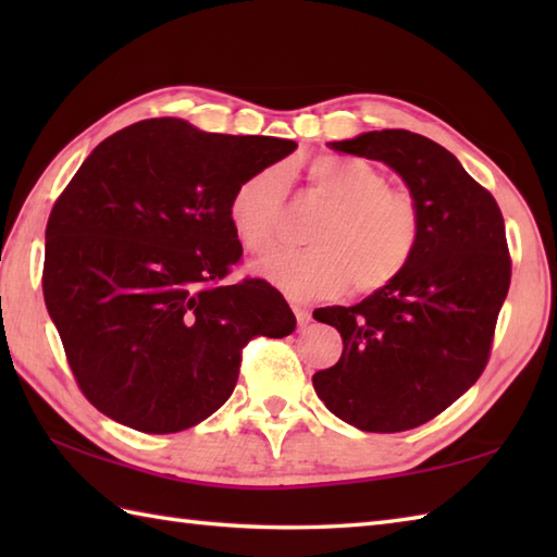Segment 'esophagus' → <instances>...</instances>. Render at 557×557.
I'll list each match as a JSON object with an SVG mask.
<instances>
[{"label": "esophagus", "mask_w": 557, "mask_h": 557, "mask_svg": "<svg viewBox=\"0 0 557 557\" xmlns=\"http://www.w3.org/2000/svg\"><path fill=\"white\" fill-rule=\"evenodd\" d=\"M292 311H294V315H297V323H299L301 327L311 323V311L306 309V306H301V304H294V306H292Z\"/></svg>", "instance_id": "esophagus-1"}]
</instances>
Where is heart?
<instances>
[{
  "label": "heart",
  "mask_w": 557,
  "mask_h": 557,
  "mask_svg": "<svg viewBox=\"0 0 557 557\" xmlns=\"http://www.w3.org/2000/svg\"><path fill=\"white\" fill-rule=\"evenodd\" d=\"M311 191L330 210L318 220L301 251H277L253 270L294 299L335 297L354 282L375 292L401 275L419 242V210L389 188L373 164L347 158H318L306 170ZM285 203V174L265 168L234 186L227 203L232 230L248 251L265 253L277 244Z\"/></svg>",
  "instance_id": "1"
}]
</instances>
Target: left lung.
Returning <instances> with one entry per match:
<instances>
[{"label":"left lung","instance_id":"left-lung-1","mask_svg":"<svg viewBox=\"0 0 557 557\" xmlns=\"http://www.w3.org/2000/svg\"><path fill=\"white\" fill-rule=\"evenodd\" d=\"M327 148L377 160L401 176L419 210V242L389 285L354 306L313 313L345 342L339 361L313 375L315 395L359 431L417 429L486 369L512 275L503 212L453 152L405 128Z\"/></svg>","mask_w":557,"mask_h":557}]
</instances>
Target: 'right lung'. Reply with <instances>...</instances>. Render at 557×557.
Returning a JSON list of instances; mask_svg holds the SVG:
<instances>
[{
    "mask_svg": "<svg viewBox=\"0 0 557 557\" xmlns=\"http://www.w3.org/2000/svg\"><path fill=\"white\" fill-rule=\"evenodd\" d=\"M275 136L208 134L174 116L104 138L45 230V306L83 395L144 433H176L234 393L242 347L297 327L265 280L224 285L242 258L234 186L287 158Z\"/></svg>",
    "mask_w": 557,
    "mask_h": 557,
    "instance_id": "obj_1",
    "label": "right lung"
}]
</instances>
